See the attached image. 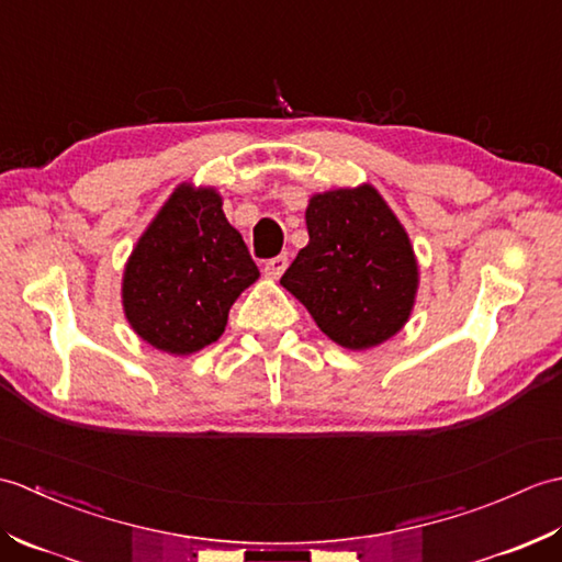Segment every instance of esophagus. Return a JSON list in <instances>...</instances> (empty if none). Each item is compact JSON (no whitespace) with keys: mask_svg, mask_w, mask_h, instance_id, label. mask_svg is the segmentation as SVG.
Masks as SVG:
<instances>
[{"mask_svg":"<svg viewBox=\"0 0 562 562\" xmlns=\"http://www.w3.org/2000/svg\"><path fill=\"white\" fill-rule=\"evenodd\" d=\"M284 270H288V256H274L266 262V268H262V272H266L270 280H278Z\"/></svg>","mask_w":562,"mask_h":562,"instance_id":"obj_1","label":"esophagus"}]
</instances>
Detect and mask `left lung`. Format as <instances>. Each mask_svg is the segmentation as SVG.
<instances>
[{"mask_svg":"<svg viewBox=\"0 0 562 562\" xmlns=\"http://www.w3.org/2000/svg\"><path fill=\"white\" fill-rule=\"evenodd\" d=\"M306 229L308 244L282 274V288L342 348L367 350L396 336L415 304L417 260L376 188L314 195Z\"/></svg>","mask_w":562,"mask_h":562,"instance_id":"8db88e82","label":"left lung"}]
</instances>
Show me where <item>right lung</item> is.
Wrapping results in <instances>:
<instances>
[{
	"mask_svg": "<svg viewBox=\"0 0 562 562\" xmlns=\"http://www.w3.org/2000/svg\"><path fill=\"white\" fill-rule=\"evenodd\" d=\"M258 274L217 190L183 183L127 260L125 316L157 350L193 355L222 336L232 304Z\"/></svg>",
	"mask_w": 562,
	"mask_h": 562,
	"instance_id": "right-lung-1",
	"label": "right lung"
}]
</instances>
